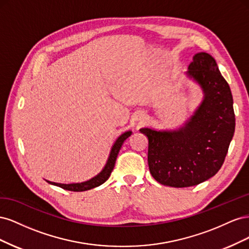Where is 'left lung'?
I'll use <instances>...</instances> for the list:
<instances>
[{"label":"left lung","mask_w":249,"mask_h":249,"mask_svg":"<svg viewBox=\"0 0 249 249\" xmlns=\"http://www.w3.org/2000/svg\"><path fill=\"white\" fill-rule=\"evenodd\" d=\"M186 76L203 93L191 117L177 130L140 129L148 138L147 161L153 178L175 188L198 185L216 175L236 124L231 88L212 56L195 54Z\"/></svg>","instance_id":"1"}]
</instances>
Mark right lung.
<instances>
[{"label": "right lung", "instance_id": "obj_1", "mask_svg": "<svg viewBox=\"0 0 249 249\" xmlns=\"http://www.w3.org/2000/svg\"><path fill=\"white\" fill-rule=\"evenodd\" d=\"M131 135H132V131H126V132H124V133L120 135V136L114 142V144H113L112 147H111L106 165H105L104 168L102 169V171L100 173H97L95 177L91 178L90 179L85 180V182H82V183H71V184H60V183L51 182V180H47V179L46 180L51 185L58 186L60 188H62V189L74 191V192L86 191V190L93 189V188H95V187L101 186L102 184H104L110 178L111 172H112L113 168H114L115 161H116L117 155H118L119 150H120V147H122L124 140L126 138H129Z\"/></svg>", "mask_w": 249, "mask_h": 249}]
</instances>
